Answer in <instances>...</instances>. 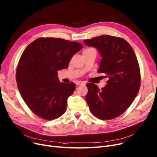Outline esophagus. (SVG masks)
Segmentation results:
<instances>
[{
  "mask_svg": "<svg viewBox=\"0 0 157 157\" xmlns=\"http://www.w3.org/2000/svg\"><path fill=\"white\" fill-rule=\"evenodd\" d=\"M76 84L78 85V86H84L86 84H85V82H80V81H78V82H77Z\"/></svg>",
  "mask_w": 157,
  "mask_h": 157,
  "instance_id": "obj_1",
  "label": "esophagus"
}]
</instances>
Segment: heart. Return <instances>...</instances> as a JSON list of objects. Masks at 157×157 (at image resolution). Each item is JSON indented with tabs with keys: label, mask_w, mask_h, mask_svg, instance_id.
<instances>
[{
	"label": "heart",
	"mask_w": 157,
	"mask_h": 157,
	"mask_svg": "<svg viewBox=\"0 0 157 157\" xmlns=\"http://www.w3.org/2000/svg\"><path fill=\"white\" fill-rule=\"evenodd\" d=\"M85 51V50H84ZM86 51H96V50L93 48H87L86 50Z\"/></svg>",
	"instance_id": "1"
}]
</instances>
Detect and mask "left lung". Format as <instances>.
<instances>
[{
  "label": "left lung",
  "mask_w": 157,
  "mask_h": 157,
  "mask_svg": "<svg viewBox=\"0 0 157 157\" xmlns=\"http://www.w3.org/2000/svg\"><path fill=\"white\" fill-rule=\"evenodd\" d=\"M96 48L101 57L98 72L107 78V84L101 89L87 83L86 100L91 113L102 120L122 114L136 97L140 86V73L137 57L125 40L101 35L84 41Z\"/></svg>",
  "instance_id": "1"
}]
</instances>
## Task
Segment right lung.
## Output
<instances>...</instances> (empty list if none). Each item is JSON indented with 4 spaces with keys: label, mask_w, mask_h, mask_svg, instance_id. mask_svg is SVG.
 I'll return each mask as SVG.
<instances>
[{
    "label": "right lung",
    "mask_w": 157,
    "mask_h": 157,
    "mask_svg": "<svg viewBox=\"0 0 157 157\" xmlns=\"http://www.w3.org/2000/svg\"><path fill=\"white\" fill-rule=\"evenodd\" d=\"M82 47L79 43L55 38H40L26 47L17 66L16 80L22 98L35 114L52 120L65 113L67 100L76 86L60 82L57 71L68 68L73 55Z\"/></svg>",
    "instance_id": "add662e5"
}]
</instances>
